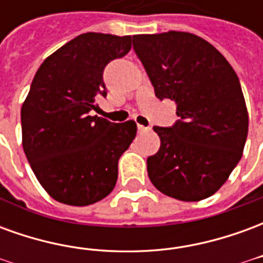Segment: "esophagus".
Here are the masks:
<instances>
[{"instance_id":"1","label":"esophagus","mask_w":263,"mask_h":263,"mask_svg":"<svg viewBox=\"0 0 263 263\" xmlns=\"http://www.w3.org/2000/svg\"><path fill=\"white\" fill-rule=\"evenodd\" d=\"M138 131H139V132H146V131H151V128H149V126L142 125V124H138Z\"/></svg>"}]
</instances>
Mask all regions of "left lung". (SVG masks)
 Masks as SVG:
<instances>
[{
    "label": "left lung",
    "mask_w": 263,
    "mask_h": 263,
    "mask_svg": "<svg viewBox=\"0 0 263 263\" xmlns=\"http://www.w3.org/2000/svg\"><path fill=\"white\" fill-rule=\"evenodd\" d=\"M159 100L176 103L179 120L154 126L159 151L148 158V176L160 193L200 201L227 182L241 159L248 111L237 73L217 49L189 32L134 35Z\"/></svg>",
    "instance_id": "left-lung-1"
}]
</instances>
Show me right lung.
Listing matches in <instances>:
<instances>
[{"instance_id": "add662e5", "label": "right lung", "mask_w": 263, "mask_h": 263, "mask_svg": "<svg viewBox=\"0 0 263 263\" xmlns=\"http://www.w3.org/2000/svg\"><path fill=\"white\" fill-rule=\"evenodd\" d=\"M132 37L87 32L45 59L21 108L22 146L32 171L59 203L88 205L115 187L118 160L137 135L122 124L90 115L107 96L104 67L131 50Z\"/></svg>"}]
</instances>
